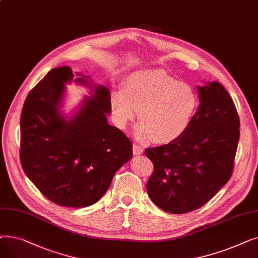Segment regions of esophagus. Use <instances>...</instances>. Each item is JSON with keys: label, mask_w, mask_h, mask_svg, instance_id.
<instances>
[{"label": "esophagus", "mask_w": 258, "mask_h": 258, "mask_svg": "<svg viewBox=\"0 0 258 258\" xmlns=\"http://www.w3.org/2000/svg\"><path fill=\"white\" fill-rule=\"evenodd\" d=\"M133 152H134V155L138 156V155L143 154L144 150H143V147H141L140 145H138V144H136V143H134V145H133Z\"/></svg>", "instance_id": "1"}]
</instances>
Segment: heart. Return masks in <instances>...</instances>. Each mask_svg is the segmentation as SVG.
I'll return each instance as SVG.
<instances>
[{
	"mask_svg": "<svg viewBox=\"0 0 258 258\" xmlns=\"http://www.w3.org/2000/svg\"><path fill=\"white\" fill-rule=\"evenodd\" d=\"M199 100L196 91L161 70H142L128 76L124 90L112 93L117 124L124 127L139 110L137 138L166 144L178 140L190 125Z\"/></svg>",
	"mask_w": 258,
	"mask_h": 258,
	"instance_id": "heart-1",
	"label": "heart"
}]
</instances>
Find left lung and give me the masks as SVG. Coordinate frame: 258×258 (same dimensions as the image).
Returning <instances> with one entry per match:
<instances>
[{"label":"left lung","mask_w":258,"mask_h":258,"mask_svg":"<svg viewBox=\"0 0 258 258\" xmlns=\"http://www.w3.org/2000/svg\"><path fill=\"white\" fill-rule=\"evenodd\" d=\"M198 91L200 105L183 136L145 150L154 163L147 194L159 208L173 214L205 205L230 180L234 166L239 118L233 100L218 81Z\"/></svg>","instance_id":"1"}]
</instances>
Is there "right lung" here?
<instances>
[{"label":"right lung","mask_w":258,"mask_h":258,"mask_svg":"<svg viewBox=\"0 0 258 258\" xmlns=\"http://www.w3.org/2000/svg\"><path fill=\"white\" fill-rule=\"evenodd\" d=\"M76 82L94 92L77 113H60L70 67L51 70L30 91L21 114L20 159L27 177L48 200L59 206L81 208L99 201L116 171L133 157V144L107 123L111 94L77 73Z\"/></svg>","instance_id":"obj_1"}]
</instances>
